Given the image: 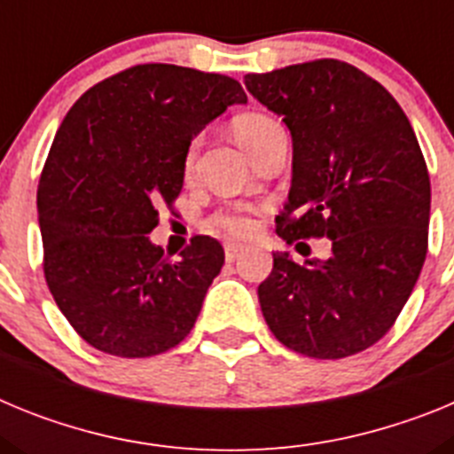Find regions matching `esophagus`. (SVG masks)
Instances as JSON below:
<instances>
[{
	"instance_id": "obj_1",
	"label": "esophagus",
	"mask_w": 454,
	"mask_h": 454,
	"mask_svg": "<svg viewBox=\"0 0 454 454\" xmlns=\"http://www.w3.org/2000/svg\"><path fill=\"white\" fill-rule=\"evenodd\" d=\"M240 254H243V246H234V243H231V246L224 247V259H227L230 263L236 262Z\"/></svg>"
}]
</instances>
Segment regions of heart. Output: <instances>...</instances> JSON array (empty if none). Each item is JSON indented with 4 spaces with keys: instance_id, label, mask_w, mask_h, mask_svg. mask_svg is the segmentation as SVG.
<instances>
[{
    "instance_id": "obj_1",
    "label": "heart",
    "mask_w": 454,
    "mask_h": 454,
    "mask_svg": "<svg viewBox=\"0 0 454 454\" xmlns=\"http://www.w3.org/2000/svg\"><path fill=\"white\" fill-rule=\"evenodd\" d=\"M279 122L275 118L266 114H243L234 120V134L239 138V143L246 147L250 154H254V150L262 145L268 136H272L275 131H279ZM195 150H198V140H192V145L186 152V168L192 166V159H195ZM211 227L224 231L230 236H250L254 231V214H252L247 207H230L223 208L211 218Z\"/></svg>"
}]
</instances>
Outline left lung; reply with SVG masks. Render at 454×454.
<instances>
[{
  "label": "left lung",
  "mask_w": 454,
  "mask_h": 454,
  "mask_svg": "<svg viewBox=\"0 0 454 454\" xmlns=\"http://www.w3.org/2000/svg\"><path fill=\"white\" fill-rule=\"evenodd\" d=\"M246 86L291 129L277 234L288 246L332 240L330 259L304 266L272 252L259 284L263 318L300 355H356L391 330L427 254L432 195L419 140L391 92L350 63H298L246 74Z\"/></svg>",
  "instance_id": "1"
}]
</instances>
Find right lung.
<instances>
[{"label": "right lung", "mask_w": 454, "mask_h": 454, "mask_svg": "<svg viewBox=\"0 0 454 454\" xmlns=\"http://www.w3.org/2000/svg\"><path fill=\"white\" fill-rule=\"evenodd\" d=\"M246 102L231 77L145 63L95 83L67 111L38 184L43 270L92 348L154 356L192 330L223 246L192 236L170 262L147 234L182 192L191 140Z\"/></svg>", "instance_id": "add662e5"}]
</instances>
